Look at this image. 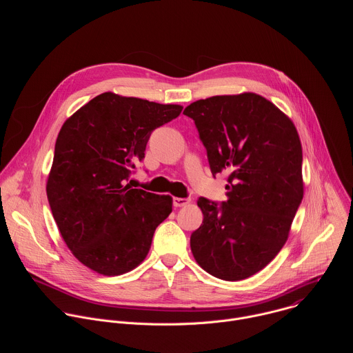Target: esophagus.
Returning a JSON list of instances; mask_svg holds the SVG:
<instances>
[{
	"label": "esophagus",
	"mask_w": 353,
	"mask_h": 353,
	"mask_svg": "<svg viewBox=\"0 0 353 353\" xmlns=\"http://www.w3.org/2000/svg\"><path fill=\"white\" fill-rule=\"evenodd\" d=\"M190 203V199L188 198H173V207L174 208H179V207H184V205H187Z\"/></svg>",
	"instance_id": "1"
}]
</instances>
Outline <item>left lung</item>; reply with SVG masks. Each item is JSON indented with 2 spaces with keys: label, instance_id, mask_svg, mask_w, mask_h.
I'll return each instance as SVG.
<instances>
[{
  "label": "left lung",
  "instance_id": "obj_1",
  "mask_svg": "<svg viewBox=\"0 0 353 353\" xmlns=\"http://www.w3.org/2000/svg\"><path fill=\"white\" fill-rule=\"evenodd\" d=\"M183 113L195 123L212 174H228L226 201H196L204 219L190 237L192 256L219 279H245L279 253L303 199L299 134L251 92L201 99Z\"/></svg>",
  "mask_w": 353,
  "mask_h": 353
}]
</instances>
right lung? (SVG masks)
I'll return each instance as SVG.
<instances>
[{"label":"right lung","instance_id":"obj_1","mask_svg":"<svg viewBox=\"0 0 353 353\" xmlns=\"http://www.w3.org/2000/svg\"><path fill=\"white\" fill-rule=\"evenodd\" d=\"M181 110L105 92L63 124L46 185L48 204L72 254L97 274L114 276L138 267L170 215V195L127 181L152 131Z\"/></svg>","mask_w":353,"mask_h":353}]
</instances>
